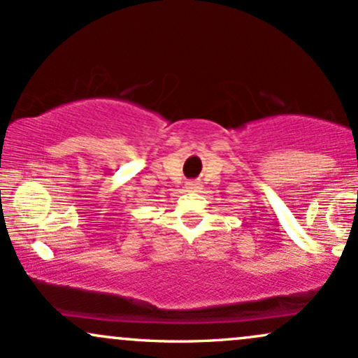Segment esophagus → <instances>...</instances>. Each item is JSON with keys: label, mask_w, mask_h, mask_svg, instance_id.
Wrapping results in <instances>:
<instances>
[{"label": "esophagus", "mask_w": 358, "mask_h": 358, "mask_svg": "<svg viewBox=\"0 0 358 358\" xmlns=\"http://www.w3.org/2000/svg\"><path fill=\"white\" fill-rule=\"evenodd\" d=\"M200 187H202V185L196 183V182H190V183L187 185V188H188V190H190V192H199Z\"/></svg>", "instance_id": "esophagus-1"}]
</instances>
